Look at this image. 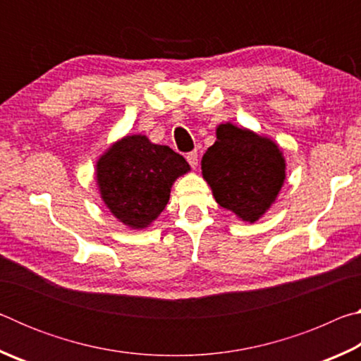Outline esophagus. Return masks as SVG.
I'll list each match as a JSON object with an SVG mask.
<instances>
[{
    "mask_svg": "<svg viewBox=\"0 0 361 361\" xmlns=\"http://www.w3.org/2000/svg\"><path fill=\"white\" fill-rule=\"evenodd\" d=\"M186 161L189 162V166H191L192 169L197 167V166H199V154H197V151L188 152V154H186Z\"/></svg>",
    "mask_w": 361,
    "mask_h": 361,
    "instance_id": "obj_1",
    "label": "esophagus"
}]
</instances>
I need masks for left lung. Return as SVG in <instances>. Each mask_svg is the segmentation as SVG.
Here are the masks:
<instances>
[{
    "mask_svg": "<svg viewBox=\"0 0 361 361\" xmlns=\"http://www.w3.org/2000/svg\"><path fill=\"white\" fill-rule=\"evenodd\" d=\"M202 175L223 209L255 223L282 189L285 159L271 138L226 122L202 157Z\"/></svg>",
    "mask_w": 361,
    "mask_h": 361,
    "instance_id": "1",
    "label": "left lung"
}]
</instances>
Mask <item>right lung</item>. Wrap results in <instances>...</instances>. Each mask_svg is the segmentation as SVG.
Listing matches in <instances>:
<instances>
[{
	"label": "right lung",
	"instance_id": "right-lung-1",
	"mask_svg": "<svg viewBox=\"0 0 361 361\" xmlns=\"http://www.w3.org/2000/svg\"><path fill=\"white\" fill-rule=\"evenodd\" d=\"M189 164L169 146L145 135H127L97 162V185L103 202L121 223L145 229L161 215L170 188L189 172Z\"/></svg>",
	"mask_w": 361,
	"mask_h": 361
}]
</instances>
